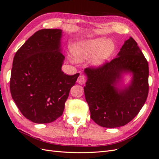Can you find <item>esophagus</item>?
Returning <instances> with one entry per match:
<instances>
[{
	"label": "esophagus",
	"mask_w": 159,
	"mask_h": 159,
	"mask_svg": "<svg viewBox=\"0 0 159 159\" xmlns=\"http://www.w3.org/2000/svg\"><path fill=\"white\" fill-rule=\"evenodd\" d=\"M77 81H78V83L81 84V85H83L85 83V76L82 74L80 75V76L78 77V80H77Z\"/></svg>",
	"instance_id": "obj_1"
}]
</instances>
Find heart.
Segmentation results:
<instances>
[{"mask_svg": "<svg viewBox=\"0 0 159 159\" xmlns=\"http://www.w3.org/2000/svg\"><path fill=\"white\" fill-rule=\"evenodd\" d=\"M115 48L113 43L105 38L89 40L78 44L73 50V56L75 61H83L92 57L95 53L93 64L100 66L112 54Z\"/></svg>", "mask_w": 159, "mask_h": 159, "instance_id": "b5f03b06", "label": "heart"}]
</instances>
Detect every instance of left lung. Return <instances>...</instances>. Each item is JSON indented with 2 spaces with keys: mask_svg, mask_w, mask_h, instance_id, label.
Wrapping results in <instances>:
<instances>
[{
  "mask_svg": "<svg viewBox=\"0 0 159 159\" xmlns=\"http://www.w3.org/2000/svg\"><path fill=\"white\" fill-rule=\"evenodd\" d=\"M84 71L88 77L84 88L85 100L95 123L115 128L125 125L136 117L148 93V64L133 38L125 42L115 58ZM127 72L133 74L131 84L118 89L116 84Z\"/></svg>",
  "mask_w": 159,
  "mask_h": 159,
  "instance_id": "left-lung-1",
  "label": "left lung"
}]
</instances>
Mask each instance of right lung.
I'll use <instances>...</instances> for the list:
<instances>
[{
    "instance_id": "1",
    "label": "right lung",
    "mask_w": 159,
    "mask_h": 159,
    "mask_svg": "<svg viewBox=\"0 0 159 159\" xmlns=\"http://www.w3.org/2000/svg\"><path fill=\"white\" fill-rule=\"evenodd\" d=\"M61 30L42 29L25 42L14 57L10 89L18 109L36 123H49L61 116L70 89L79 73L61 71Z\"/></svg>"
}]
</instances>
